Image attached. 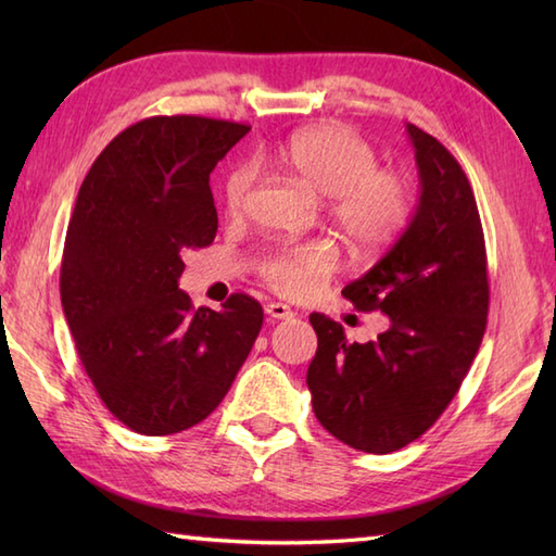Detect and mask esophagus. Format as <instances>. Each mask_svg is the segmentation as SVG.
Instances as JSON below:
<instances>
[{
  "mask_svg": "<svg viewBox=\"0 0 556 556\" xmlns=\"http://www.w3.org/2000/svg\"><path fill=\"white\" fill-rule=\"evenodd\" d=\"M265 313L269 317H275V320H291L293 317V311L289 308L287 303H279V301H271L265 305Z\"/></svg>",
  "mask_w": 556,
  "mask_h": 556,
  "instance_id": "esophagus-1",
  "label": "esophagus"
}]
</instances>
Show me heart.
Here are the masks:
<instances>
[{"instance_id": "1", "label": "heart", "mask_w": 556, "mask_h": 556, "mask_svg": "<svg viewBox=\"0 0 556 556\" xmlns=\"http://www.w3.org/2000/svg\"><path fill=\"white\" fill-rule=\"evenodd\" d=\"M263 157L281 164L315 195L327 198V219L358 257L377 255L396 243L416 212L410 176L380 169L375 148L349 126L305 128ZM253 184L251 164L229 174L224 203L231 217L243 215ZM255 269L281 296L311 299L339 269V251L332 241L277 245L255 260Z\"/></svg>"}]
</instances>
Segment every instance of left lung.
I'll return each mask as SVG.
<instances>
[{
    "instance_id": "1",
    "label": "left lung",
    "mask_w": 556,
    "mask_h": 556,
    "mask_svg": "<svg viewBox=\"0 0 556 556\" xmlns=\"http://www.w3.org/2000/svg\"><path fill=\"white\" fill-rule=\"evenodd\" d=\"M420 203L408 229L341 296L380 311L389 329L349 344L344 327L313 313L308 368L315 418L337 440L389 454L428 432L452 404L488 325L485 236L466 172L440 140L408 124Z\"/></svg>"
}]
</instances>
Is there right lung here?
<instances>
[{
	"label": "right lung",
	"instance_id": "right-lung-1",
	"mask_svg": "<svg viewBox=\"0 0 556 556\" xmlns=\"http://www.w3.org/2000/svg\"><path fill=\"white\" fill-rule=\"evenodd\" d=\"M248 131L207 116H150L116 136L80 184L62 308L102 404L138 434L205 420L263 327V305L248 293L195 311L179 289L184 253L217 233L210 172Z\"/></svg>",
	"mask_w": 556,
	"mask_h": 556
}]
</instances>
